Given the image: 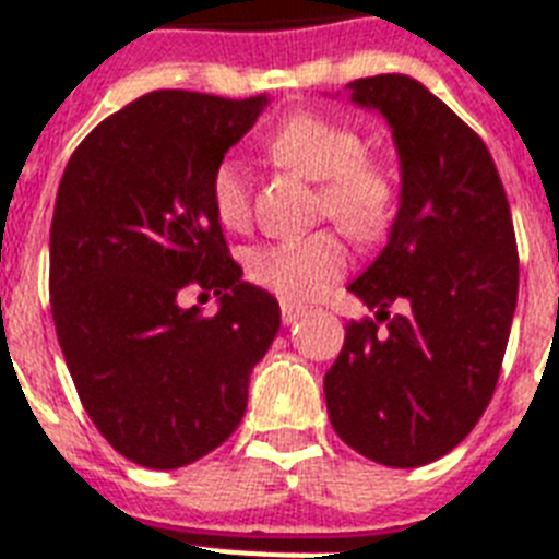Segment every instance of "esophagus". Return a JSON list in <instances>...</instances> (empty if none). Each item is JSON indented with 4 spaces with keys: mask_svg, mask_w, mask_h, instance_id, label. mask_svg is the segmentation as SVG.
<instances>
[{
    "mask_svg": "<svg viewBox=\"0 0 559 559\" xmlns=\"http://www.w3.org/2000/svg\"><path fill=\"white\" fill-rule=\"evenodd\" d=\"M304 316V307H298V304H289V301H284L281 304V318H284V323H295L298 321V318Z\"/></svg>",
    "mask_w": 559,
    "mask_h": 559,
    "instance_id": "34e87169",
    "label": "esophagus"
}]
</instances>
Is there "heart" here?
Returning a JSON list of instances; mask_svg holds the SVG:
<instances>
[{"label": "heart", "mask_w": 559, "mask_h": 559, "mask_svg": "<svg viewBox=\"0 0 559 559\" xmlns=\"http://www.w3.org/2000/svg\"><path fill=\"white\" fill-rule=\"evenodd\" d=\"M266 150L295 173L321 181L318 210L349 236H381L395 213V181L367 158V144L346 124L301 112L266 139ZM210 201L227 229L250 224V187L236 158H224L210 178ZM349 264V250L332 229L258 247L250 255V278L284 301H312Z\"/></svg>", "instance_id": "heart-1"}]
</instances>
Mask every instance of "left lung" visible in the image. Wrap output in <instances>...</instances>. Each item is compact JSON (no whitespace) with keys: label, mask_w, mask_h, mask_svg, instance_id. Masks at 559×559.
I'll return each instance as SVG.
<instances>
[{"label":"left lung","mask_w":559,"mask_h":559,"mask_svg":"<svg viewBox=\"0 0 559 559\" xmlns=\"http://www.w3.org/2000/svg\"><path fill=\"white\" fill-rule=\"evenodd\" d=\"M349 91L392 128L401 207L381 255L349 284L374 321L346 323L323 395L346 447L415 468L452 452L495 395L518 307V241L491 153L435 93L401 73ZM392 302L404 312L389 317Z\"/></svg>","instance_id":"left-lung-1"}]
</instances>
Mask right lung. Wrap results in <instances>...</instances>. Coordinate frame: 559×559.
I'll list each match as a JSON object with an SVG mask.
<instances>
[{"label": "right lung", "instance_id": "obj_1", "mask_svg": "<svg viewBox=\"0 0 559 559\" xmlns=\"http://www.w3.org/2000/svg\"><path fill=\"white\" fill-rule=\"evenodd\" d=\"M266 96L153 91L73 150L50 224V309L84 412L128 461L178 468L236 431L278 301L241 281L210 178ZM187 286L219 312L185 310Z\"/></svg>", "mask_w": 559, "mask_h": 559}]
</instances>
